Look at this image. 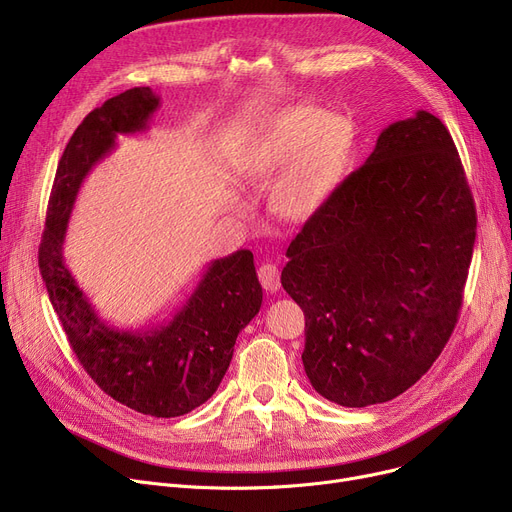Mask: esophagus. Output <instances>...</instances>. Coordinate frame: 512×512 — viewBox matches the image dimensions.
Wrapping results in <instances>:
<instances>
[{
	"instance_id": "esophagus-1",
	"label": "esophagus",
	"mask_w": 512,
	"mask_h": 512,
	"mask_svg": "<svg viewBox=\"0 0 512 512\" xmlns=\"http://www.w3.org/2000/svg\"><path fill=\"white\" fill-rule=\"evenodd\" d=\"M257 276L265 292H276L280 288V272L274 263H261Z\"/></svg>"
}]
</instances>
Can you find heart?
Masks as SVG:
<instances>
[{
	"label": "heart",
	"mask_w": 512,
	"mask_h": 512,
	"mask_svg": "<svg viewBox=\"0 0 512 512\" xmlns=\"http://www.w3.org/2000/svg\"><path fill=\"white\" fill-rule=\"evenodd\" d=\"M351 120L328 116L315 107H299L280 116L261 143L257 178L288 172L276 186L274 205L288 220H307L344 176L353 153Z\"/></svg>",
	"instance_id": "1"
}]
</instances>
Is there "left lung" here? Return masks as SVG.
Masks as SVG:
<instances>
[{
    "label": "left lung",
    "instance_id": "left-lung-1",
    "mask_svg": "<svg viewBox=\"0 0 512 512\" xmlns=\"http://www.w3.org/2000/svg\"><path fill=\"white\" fill-rule=\"evenodd\" d=\"M475 205L448 128L429 112L382 130L286 251L305 313L303 365L340 407L388 402L434 365L459 319Z\"/></svg>",
    "mask_w": 512,
    "mask_h": 512
}]
</instances>
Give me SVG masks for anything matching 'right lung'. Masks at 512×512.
Returning <instances> with one entry per match:
<instances>
[{
  "label": "right lung",
  "instance_id": "right-lung-1",
  "mask_svg": "<svg viewBox=\"0 0 512 512\" xmlns=\"http://www.w3.org/2000/svg\"><path fill=\"white\" fill-rule=\"evenodd\" d=\"M159 107L149 87H134L93 110L70 137L53 180L39 270L53 311L91 380L122 405L151 417L191 413L218 390L234 344L259 313L263 292L253 253L240 249L207 265L170 321L141 332L105 324L64 263V238L80 184L110 155L118 134L145 132Z\"/></svg>",
  "mask_w": 512,
  "mask_h": 512
}]
</instances>
